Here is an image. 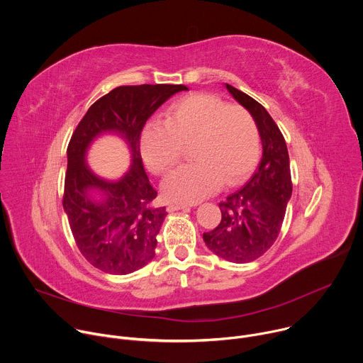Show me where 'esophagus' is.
Returning a JSON list of instances; mask_svg holds the SVG:
<instances>
[{"label": "esophagus", "instance_id": "34e87169", "mask_svg": "<svg viewBox=\"0 0 363 363\" xmlns=\"http://www.w3.org/2000/svg\"><path fill=\"white\" fill-rule=\"evenodd\" d=\"M167 210H168L169 213H175V211H179V210H188V205L171 202V203H168V208H167Z\"/></svg>", "mask_w": 363, "mask_h": 363}]
</instances>
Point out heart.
Wrapping results in <instances>:
<instances>
[{"instance_id":"b5f03b06","label":"heart","mask_w":363,"mask_h":363,"mask_svg":"<svg viewBox=\"0 0 363 363\" xmlns=\"http://www.w3.org/2000/svg\"><path fill=\"white\" fill-rule=\"evenodd\" d=\"M192 146L195 162L175 169L162 185L174 202H196L223 182H242L262 157V138L252 115L213 94H192L172 106L168 122H149L140 136L142 158L150 172L171 171Z\"/></svg>"}]
</instances>
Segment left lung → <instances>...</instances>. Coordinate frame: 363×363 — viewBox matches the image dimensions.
<instances>
[{
	"mask_svg": "<svg viewBox=\"0 0 363 363\" xmlns=\"http://www.w3.org/2000/svg\"><path fill=\"white\" fill-rule=\"evenodd\" d=\"M225 87L255 119L263 158L242 188L220 202L221 221L203 233V241L218 257L242 264L262 257L277 240L293 185L286 140L273 118L248 94Z\"/></svg>",
	"mask_w": 363,
	"mask_h": 363,
	"instance_id": "obj_1",
	"label": "left lung"
}]
</instances>
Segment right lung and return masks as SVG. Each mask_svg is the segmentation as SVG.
Here are the masks:
<instances>
[{
  "mask_svg": "<svg viewBox=\"0 0 363 363\" xmlns=\"http://www.w3.org/2000/svg\"><path fill=\"white\" fill-rule=\"evenodd\" d=\"M184 84L119 86L89 108L67 146L63 206L77 248L96 269L129 274L155 257L157 235L167 217L155 206L158 192L150 185L140 157L146 121ZM115 133L130 146L131 168L118 182L97 177L85 164L86 149L100 134ZM93 193L99 194L96 200Z\"/></svg>",
  "mask_w": 363,
  "mask_h": 363,
  "instance_id": "right-lung-1",
  "label": "right lung"
}]
</instances>
